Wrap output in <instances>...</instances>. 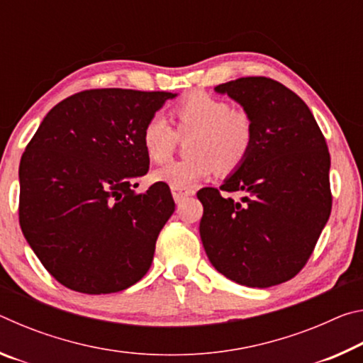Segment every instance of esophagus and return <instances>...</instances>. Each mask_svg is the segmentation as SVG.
Segmentation results:
<instances>
[{
	"instance_id": "34e87169",
	"label": "esophagus",
	"mask_w": 363,
	"mask_h": 363,
	"mask_svg": "<svg viewBox=\"0 0 363 363\" xmlns=\"http://www.w3.org/2000/svg\"><path fill=\"white\" fill-rule=\"evenodd\" d=\"M171 194H173L176 203H181V201H182L184 199H187V196L194 195V190H190V189H179V187H171Z\"/></svg>"
}]
</instances>
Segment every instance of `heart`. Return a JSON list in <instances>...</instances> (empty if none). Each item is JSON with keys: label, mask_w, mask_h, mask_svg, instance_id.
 I'll return each mask as SVG.
<instances>
[{"label": "heart", "mask_w": 363, "mask_h": 363, "mask_svg": "<svg viewBox=\"0 0 363 363\" xmlns=\"http://www.w3.org/2000/svg\"><path fill=\"white\" fill-rule=\"evenodd\" d=\"M176 130L162 113H153L143 130V145L155 163L168 162L179 136L187 143L190 157L155 171V179L171 187L190 189L213 174H229L247 162L255 144V123L245 108L232 107L220 97L199 93L182 99L173 108Z\"/></svg>", "instance_id": "b5f03b06"}]
</instances>
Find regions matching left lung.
<instances>
[{"instance_id": "obj_1", "label": "left lung", "mask_w": 363, "mask_h": 363, "mask_svg": "<svg viewBox=\"0 0 363 363\" xmlns=\"http://www.w3.org/2000/svg\"><path fill=\"white\" fill-rule=\"evenodd\" d=\"M255 123V144L219 189H201L200 237L216 270L240 285L267 288L309 261L331 213L330 152L314 115L291 89L266 77L216 86ZM242 191L235 202L227 193Z\"/></svg>"}]
</instances>
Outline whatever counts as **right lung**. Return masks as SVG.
<instances>
[{
    "mask_svg": "<svg viewBox=\"0 0 363 363\" xmlns=\"http://www.w3.org/2000/svg\"><path fill=\"white\" fill-rule=\"evenodd\" d=\"M176 94L121 88L67 97L23 152L19 223L43 266L73 291L126 290L150 269L174 213L164 182L136 194L149 169L147 120Z\"/></svg>",
    "mask_w": 363,
    "mask_h": 363,
    "instance_id": "right-lung-1",
    "label": "right lung"
}]
</instances>
